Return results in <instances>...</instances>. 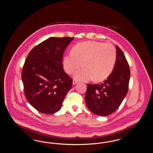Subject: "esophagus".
<instances>
[{"instance_id": "obj_1", "label": "esophagus", "mask_w": 153, "mask_h": 153, "mask_svg": "<svg viewBox=\"0 0 153 153\" xmlns=\"http://www.w3.org/2000/svg\"><path fill=\"white\" fill-rule=\"evenodd\" d=\"M77 83V81H76V80H73V82H72L73 85H75V84H76Z\"/></svg>"}]
</instances>
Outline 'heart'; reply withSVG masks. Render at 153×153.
Instances as JSON below:
<instances>
[{
	"label": "heart",
	"instance_id": "obj_1",
	"mask_svg": "<svg viewBox=\"0 0 153 153\" xmlns=\"http://www.w3.org/2000/svg\"><path fill=\"white\" fill-rule=\"evenodd\" d=\"M117 58L116 49L112 44L89 41L75 45L72 53L65 55L63 66L70 74L81 65L84 67L74 74L75 80L85 81L94 78L100 81L112 73Z\"/></svg>",
	"mask_w": 153,
	"mask_h": 153
}]
</instances>
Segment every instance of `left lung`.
I'll return each mask as SVG.
<instances>
[{
    "label": "left lung",
    "mask_w": 153,
    "mask_h": 153,
    "mask_svg": "<svg viewBox=\"0 0 153 153\" xmlns=\"http://www.w3.org/2000/svg\"><path fill=\"white\" fill-rule=\"evenodd\" d=\"M116 64L112 73L102 84H88L85 101L96 115L105 117L117 110L127 94L130 70L123 52L117 45Z\"/></svg>",
    "instance_id": "left-lung-1"
}]
</instances>
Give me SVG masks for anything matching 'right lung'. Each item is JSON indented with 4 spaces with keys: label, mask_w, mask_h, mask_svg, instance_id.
I'll return each instance as SVG.
<instances>
[{
    "label": "right lung",
    "mask_w": 153,
    "mask_h": 153,
    "mask_svg": "<svg viewBox=\"0 0 153 153\" xmlns=\"http://www.w3.org/2000/svg\"><path fill=\"white\" fill-rule=\"evenodd\" d=\"M73 37H50L30 51L22 71L25 95L39 112L53 114L72 87V80L64 72V51Z\"/></svg>",
    "instance_id": "1"
}]
</instances>
